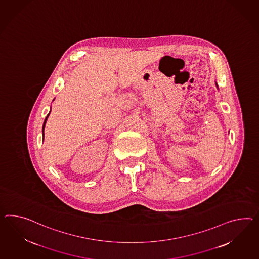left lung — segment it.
<instances>
[{
	"label": "left lung",
	"instance_id": "8db88e82",
	"mask_svg": "<svg viewBox=\"0 0 259 259\" xmlns=\"http://www.w3.org/2000/svg\"><path fill=\"white\" fill-rule=\"evenodd\" d=\"M215 83H216V87H217V88H218V84H217V82H215ZM218 89H219V88H218Z\"/></svg>",
	"mask_w": 259,
	"mask_h": 259
}]
</instances>
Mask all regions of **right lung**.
<instances>
[{"label":"right lung","instance_id":"obj_1","mask_svg":"<svg viewBox=\"0 0 259 259\" xmlns=\"http://www.w3.org/2000/svg\"><path fill=\"white\" fill-rule=\"evenodd\" d=\"M50 113H51V111H50ZM50 113H48V115H47L46 118H45V121H44V123H43V126H42V135H43V139H44V128H45L47 119H48V117H49V115H50Z\"/></svg>","mask_w":259,"mask_h":259}]
</instances>
